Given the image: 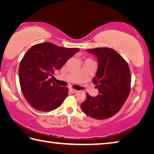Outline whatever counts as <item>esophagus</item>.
Listing matches in <instances>:
<instances>
[{
	"label": "esophagus",
	"instance_id": "1",
	"mask_svg": "<svg viewBox=\"0 0 154 154\" xmlns=\"http://www.w3.org/2000/svg\"><path fill=\"white\" fill-rule=\"evenodd\" d=\"M70 91H71L72 93H75L77 92V90H76L75 89H73V88H71V89H70Z\"/></svg>",
	"mask_w": 154,
	"mask_h": 154
}]
</instances>
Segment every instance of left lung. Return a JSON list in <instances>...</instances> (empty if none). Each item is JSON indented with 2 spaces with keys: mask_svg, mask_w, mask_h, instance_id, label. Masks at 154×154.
<instances>
[{
  "mask_svg": "<svg viewBox=\"0 0 154 154\" xmlns=\"http://www.w3.org/2000/svg\"><path fill=\"white\" fill-rule=\"evenodd\" d=\"M97 56L98 68L93 82L100 94L91 96L81 105L85 114L96 119H106L120 110L131 90V73L127 62L116 50L109 48L86 49Z\"/></svg>",
  "mask_w": 154,
  "mask_h": 154,
  "instance_id": "obj_1",
  "label": "left lung"
}]
</instances>
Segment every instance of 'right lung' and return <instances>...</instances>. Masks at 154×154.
<instances>
[{
	"label": "right lung",
	"instance_id": "obj_1",
	"mask_svg": "<svg viewBox=\"0 0 154 154\" xmlns=\"http://www.w3.org/2000/svg\"><path fill=\"white\" fill-rule=\"evenodd\" d=\"M79 50L51 43L36 44L28 49L20 62L19 79L24 98L32 108L46 112L62 105L69 88L57 85L51 77Z\"/></svg>",
	"mask_w": 154,
	"mask_h": 154
}]
</instances>
